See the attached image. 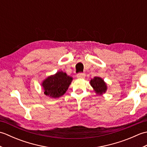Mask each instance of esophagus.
<instances>
[{
  "instance_id": "1",
  "label": "esophagus",
  "mask_w": 147,
  "mask_h": 147,
  "mask_svg": "<svg viewBox=\"0 0 147 147\" xmlns=\"http://www.w3.org/2000/svg\"><path fill=\"white\" fill-rule=\"evenodd\" d=\"M76 76L78 78H81V79H83L85 78V73H78Z\"/></svg>"
}]
</instances>
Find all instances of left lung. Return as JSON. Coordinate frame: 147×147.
<instances>
[{"label":"left lung","instance_id":"obj_1","mask_svg":"<svg viewBox=\"0 0 147 147\" xmlns=\"http://www.w3.org/2000/svg\"><path fill=\"white\" fill-rule=\"evenodd\" d=\"M90 85L94 89L95 92L99 95L104 93L107 90V85L101 78L94 77L90 81Z\"/></svg>","mask_w":147,"mask_h":147}]
</instances>
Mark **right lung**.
I'll return each mask as SVG.
<instances>
[{"label": "right lung", "instance_id": "obj_1", "mask_svg": "<svg viewBox=\"0 0 147 147\" xmlns=\"http://www.w3.org/2000/svg\"><path fill=\"white\" fill-rule=\"evenodd\" d=\"M72 80L73 78L62 71L49 76L42 83L45 95L52 98L60 97L67 91Z\"/></svg>", "mask_w": 147, "mask_h": 147}]
</instances>
